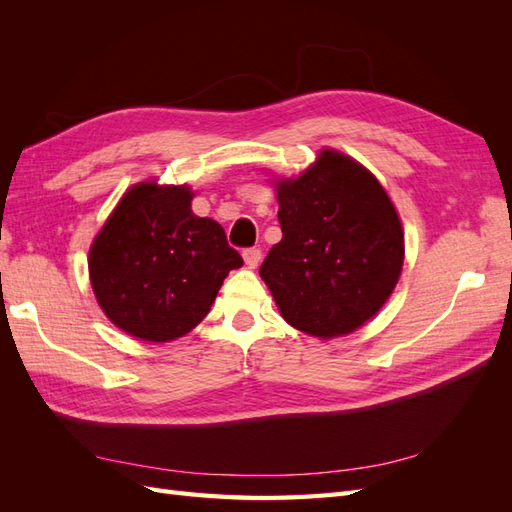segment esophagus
I'll return each mask as SVG.
<instances>
[{
	"label": "esophagus",
	"mask_w": 512,
	"mask_h": 512,
	"mask_svg": "<svg viewBox=\"0 0 512 512\" xmlns=\"http://www.w3.org/2000/svg\"><path fill=\"white\" fill-rule=\"evenodd\" d=\"M260 258H262V252L258 250V247H250V250L243 252V260H245L247 269H256L260 265Z\"/></svg>",
	"instance_id": "esophagus-1"
}]
</instances>
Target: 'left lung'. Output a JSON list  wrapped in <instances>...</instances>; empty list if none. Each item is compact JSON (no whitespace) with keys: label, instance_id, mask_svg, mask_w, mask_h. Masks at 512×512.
I'll return each instance as SVG.
<instances>
[{"label":"left lung","instance_id":"obj_1","mask_svg":"<svg viewBox=\"0 0 512 512\" xmlns=\"http://www.w3.org/2000/svg\"><path fill=\"white\" fill-rule=\"evenodd\" d=\"M282 241L260 267L290 327L318 339L361 329L393 294L404 226L376 175L324 147L297 177H275Z\"/></svg>","mask_w":512,"mask_h":512}]
</instances>
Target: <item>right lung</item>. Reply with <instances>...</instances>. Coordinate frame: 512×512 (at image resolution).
<instances>
[{
  "label": "right lung",
  "mask_w": 512,
  "mask_h": 512,
  "mask_svg": "<svg viewBox=\"0 0 512 512\" xmlns=\"http://www.w3.org/2000/svg\"><path fill=\"white\" fill-rule=\"evenodd\" d=\"M188 183L138 181L89 245L91 290L104 316L130 337L166 344L188 335L243 265L224 228L192 211Z\"/></svg>",
  "instance_id": "obj_1"
}]
</instances>
